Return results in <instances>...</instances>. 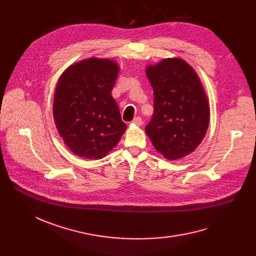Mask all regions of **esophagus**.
<instances>
[{
  "label": "esophagus",
  "instance_id": "esophagus-1",
  "mask_svg": "<svg viewBox=\"0 0 256 256\" xmlns=\"http://www.w3.org/2000/svg\"><path fill=\"white\" fill-rule=\"evenodd\" d=\"M132 124H134V126H142V118L141 117H136V118H134V120L132 121Z\"/></svg>",
  "mask_w": 256,
  "mask_h": 256
}]
</instances>
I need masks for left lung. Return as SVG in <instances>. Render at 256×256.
Wrapping results in <instances>:
<instances>
[{
	"instance_id": "8db88e82",
	"label": "left lung",
	"mask_w": 256,
	"mask_h": 256,
	"mask_svg": "<svg viewBox=\"0 0 256 256\" xmlns=\"http://www.w3.org/2000/svg\"><path fill=\"white\" fill-rule=\"evenodd\" d=\"M154 88V111L145 126L154 148L169 160L193 152L206 136L210 104L193 67L180 58H167L147 65Z\"/></svg>"
}]
</instances>
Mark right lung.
I'll list each match as a JSON object with an SVG mask.
<instances>
[{"mask_svg":"<svg viewBox=\"0 0 256 256\" xmlns=\"http://www.w3.org/2000/svg\"><path fill=\"white\" fill-rule=\"evenodd\" d=\"M118 72L115 61L91 57L70 65L58 80L54 120L64 143L78 156L104 158L126 130L111 94Z\"/></svg>","mask_w":256,"mask_h":256,"instance_id":"right-lung-1","label":"right lung"}]
</instances>
